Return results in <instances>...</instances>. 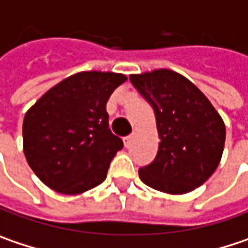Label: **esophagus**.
Masks as SVG:
<instances>
[{"label": "esophagus", "instance_id": "esophagus-1", "mask_svg": "<svg viewBox=\"0 0 248 248\" xmlns=\"http://www.w3.org/2000/svg\"><path fill=\"white\" fill-rule=\"evenodd\" d=\"M131 142H133V135H127V137H124V145H125L127 148H130V147H131Z\"/></svg>", "mask_w": 248, "mask_h": 248}]
</instances>
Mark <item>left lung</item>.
Masks as SVG:
<instances>
[{"label":"left lung","instance_id":"obj_1","mask_svg":"<svg viewBox=\"0 0 248 248\" xmlns=\"http://www.w3.org/2000/svg\"><path fill=\"white\" fill-rule=\"evenodd\" d=\"M130 80L152 106L161 140L155 159L138 170L141 181L170 195L203 185L217 168L224 148L220 114L190 80L173 70L131 75Z\"/></svg>","mask_w":248,"mask_h":248}]
</instances>
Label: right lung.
I'll return each instance as SVG.
<instances>
[{"instance_id": "obj_1", "label": "right lung", "mask_w": 248, "mask_h": 248, "mask_svg": "<svg viewBox=\"0 0 248 248\" xmlns=\"http://www.w3.org/2000/svg\"><path fill=\"white\" fill-rule=\"evenodd\" d=\"M127 78L80 72L47 90L25 114L24 154L35 175L63 195L100 185L123 141L108 128L107 100Z\"/></svg>"}]
</instances>
